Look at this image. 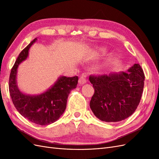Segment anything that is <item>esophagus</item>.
<instances>
[{
  "mask_svg": "<svg viewBox=\"0 0 159 159\" xmlns=\"http://www.w3.org/2000/svg\"><path fill=\"white\" fill-rule=\"evenodd\" d=\"M86 79L85 78H84V77H80V79H79V81H78V82H79V84H80V85H84V84H85V83H86Z\"/></svg>",
  "mask_w": 159,
  "mask_h": 159,
  "instance_id": "1",
  "label": "esophagus"
}]
</instances>
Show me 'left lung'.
<instances>
[{
  "instance_id": "left-lung-1",
  "label": "left lung",
  "mask_w": 159,
  "mask_h": 159,
  "mask_svg": "<svg viewBox=\"0 0 159 159\" xmlns=\"http://www.w3.org/2000/svg\"><path fill=\"white\" fill-rule=\"evenodd\" d=\"M89 80L95 89L89 106L101 121L119 122L135 111L141 99L145 81L140 65L134 64L126 72L90 75Z\"/></svg>"
}]
</instances>
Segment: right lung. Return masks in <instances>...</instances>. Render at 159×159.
Wrapping results in <instances>:
<instances>
[{"label": "right lung", "mask_w": 159, "mask_h": 159, "mask_svg": "<svg viewBox=\"0 0 159 159\" xmlns=\"http://www.w3.org/2000/svg\"><path fill=\"white\" fill-rule=\"evenodd\" d=\"M37 40L36 38L18 55L11 70L9 91L14 106L21 115L34 123L46 125L58 120L65 111L68 95L77 87L78 77L61 75L50 88L39 94H27L20 91L17 84L18 66L28 58L30 48Z\"/></svg>", "instance_id": "right-lung-1"}]
</instances>
